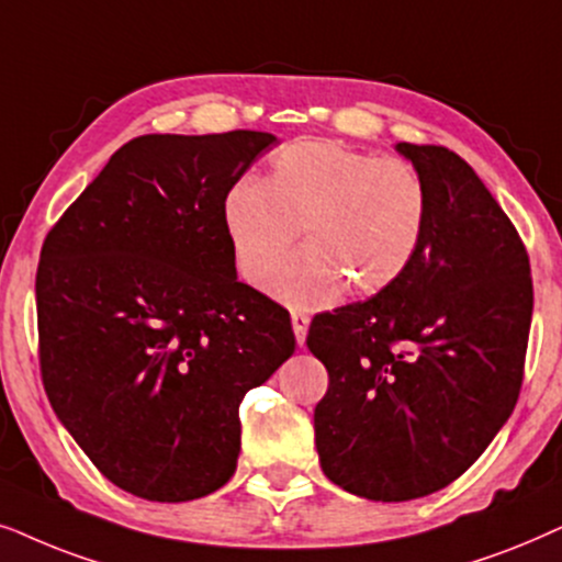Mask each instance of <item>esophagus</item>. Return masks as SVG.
Here are the masks:
<instances>
[{
  "label": "esophagus",
  "mask_w": 562,
  "mask_h": 562,
  "mask_svg": "<svg viewBox=\"0 0 562 562\" xmlns=\"http://www.w3.org/2000/svg\"><path fill=\"white\" fill-rule=\"evenodd\" d=\"M290 321H293V331H295V339H297V344H305V331H308V324H311V318L305 316V313H301V311H293L290 313Z\"/></svg>",
  "instance_id": "esophagus-1"
}]
</instances>
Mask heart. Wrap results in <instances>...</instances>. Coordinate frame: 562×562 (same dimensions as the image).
Segmentation results:
<instances>
[{
  "mask_svg": "<svg viewBox=\"0 0 562 562\" xmlns=\"http://www.w3.org/2000/svg\"><path fill=\"white\" fill-rule=\"evenodd\" d=\"M426 218L429 192L416 167L334 140L280 148L265 182L246 177L223 203L236 269L254 288L267 285L301 228L305 251L272 282L293 305L395 285L422 249Z\"/></svg>",
  "mask_w": 562,
  "mask_h": 562,
  "instance_id": "heart-1",
  "label": "heart"
}]
</instances>
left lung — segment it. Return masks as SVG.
Wrapping results in <instances>:
<instances>
[{
    "instance_id": "left-lung-1",
    "label": "left lung",
    "mask_w": 562,
    "mask_h": 562,
    "mask_svg": "<svg viewBox=\"0 0 562 562\" xmlns=\"http://www.w3.org/2000/svg\"><path fill=\"white\" fill-rule=\"evenodd\" d=\"M395 151L429 192L422 249L395 285L321 313L305 339L328 370L321 468L370 501L429 496L481 458L519 398L535 303L525 244L473 167L445 146Z\"/></svg>"
}]
</instances>
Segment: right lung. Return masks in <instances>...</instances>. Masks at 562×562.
Returning <instances> with one entry per match:
<instances>
[{
    "label": "right lung",
    "instance_id": "right-lung-1",
    "mask_svg": "<svg viewBox=\"0 0 562 562\" xmlns=\"http://www.w3.org/2000/svg\"><path fill=\"white\" fill-rule=\"evenodd\" d=\"M277 138L138 136L69 205L35 274L48 401L94 468L146 501L231 481L244 395L295 351L290 313L236 280L223 203Z\"/></svg>",
    "mask_w": 562,
    "mask_h": 562
}]
</instances>
